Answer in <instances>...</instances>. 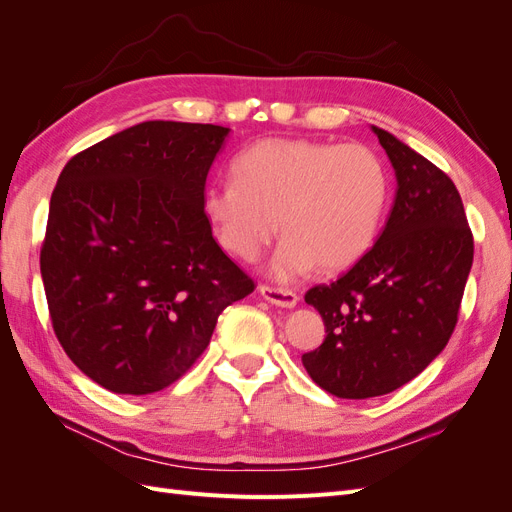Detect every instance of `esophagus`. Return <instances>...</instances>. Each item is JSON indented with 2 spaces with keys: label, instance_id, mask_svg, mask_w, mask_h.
Here are the masks:
<instances>
[{
  "label": "esophagus",
  "instance_id": "1",
  "mask_svg": "<svg viewBox=\"0 0 512 512\" xmlns=\"http://www.w3.org/2000/svg\"><path fill=\"white\" fill-rule=\"evenodd\" d=\"M260 294L267 301H271L275 305H282V307H294V305H297V301H299V294L294 292V290L277 288V286H269V284H262L260 286Z\"/></svg>",
  "mask_w": 512,
  "mask_h": 512
}]
</instances>
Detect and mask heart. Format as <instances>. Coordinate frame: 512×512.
<instances>
[{
    "mask_svg": "<svg viewBox=\"0 0 512 512\" xmlns=\"http://www.w3.org/2000/svg\"><path fill=\"white\" fill-rule=\"evenodd\" d=\"M232 177L205 190L207 218L228 252L258 260L277 230L286 235L273 273L342 271L374 243L389 181L371 149L307 138H267L232 162Z\"/></svg>",
    "mask_w": 512,
    "mask_h": 512,
    "instance_id": "heart-1",
    "label": "heart"
}]
</instances>
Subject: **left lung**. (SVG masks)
I'll return each mask as SVG.
<instances>
[{"label":"left lung","mask_w":512,"mask_h":512,"mask_svg":"<svg viewBox=\"0 0 512 512\" xmlns=\"http://www.w3.org/2000/svg\"><path fill=\"white\" fill-rule=\"evenodd\" d=\"M374 132L397 177L389 222L348 273L305 292L327 337L301 356L303 367L342 399L391 393L436 359L455 331L474 258L451 177L393 134Z\"/></svg>","instance_id":"8db88e82"}]
</instances>
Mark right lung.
<instances>
[{"label": "right lung", "instance_id": "1", "mask_svg": "<svg viewBox=\"0 0 512 512\" xmlns=\"http://www.w3.org/2000/svg\"><path fill=\"white\" fill-rule=\"evenodd\" d=\"M228 128L145 121L83 149L51 196L40 271L53 331L104 389L158 393L256 284L211 235L209 168Z\"/></svg>", "mask_w": 512, "mask_h": 512}]
</instances>
